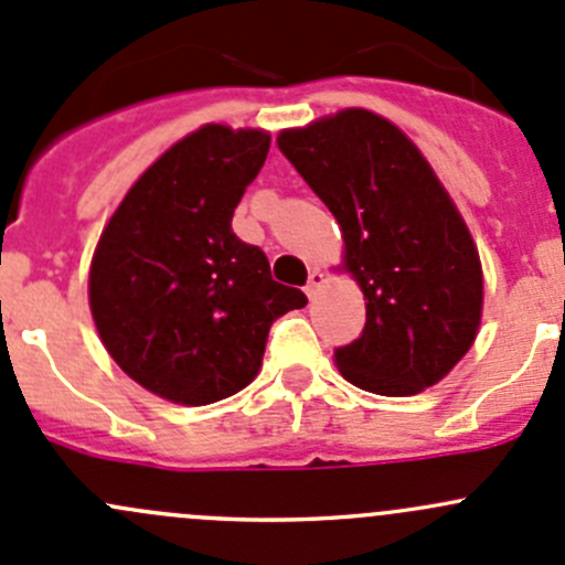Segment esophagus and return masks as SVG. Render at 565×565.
Instances as JSON below:
<instances>
[{
  "instance_id": "obj_1",
  "label": "esophagus",
  "mask_w": 565,
  "mask_h": 565,
  "mask_svg": "<svg viewBox=\"0 0 565 565\" xmlns=\"http://www.w3.org/2000/svg\"><path fill=\"white\" fill-rule=\"evenodd\" d=\"M324 287V273L319 270V267H315V270L309 273V284H306V295H309V298H317L319 295V289Z\"/></svg>"
}]
</instances>
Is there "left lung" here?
<instances>
[{"label": "left lung", "mask_w": 565, "mask_h": 565, "mask_svg": "<svg viewBox=\"0 0 565 565\" xmlns=\"http://www.w3.org/2000/svg\"><path fill=\"white\" fill-rule=\"evenodd\" d=\"M278 150L328 204L344 237L335 270L366 300L361 339L335 350L355 388L415 396L440 383L481 328L478 246L424 152L369 108L284 128Z\"/></svg>", "instance_id": "8db88e82"}]
</instances>
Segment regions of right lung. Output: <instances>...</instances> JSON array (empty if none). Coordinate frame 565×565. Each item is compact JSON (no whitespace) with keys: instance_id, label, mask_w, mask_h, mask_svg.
Wrapping results in <instances>:
<instances>
[{"instance_id":"right-lung-1","label":"right lung","mask_w":565,"mask_h":565,"mask_svg":"<svg viewBox=\"0 0 565 565\" xmlns=\"http://www.w3.org/2000/svg\"><path fill=\"white\" fill-rule=\"evenodd\" d=\"M270 150L262 128L202 125L128 188L89 265V311L134 383L185 407L221 402L259 374L273 319L309 300L273 281L232 215Z\"/></svg>"}]
</instances>
